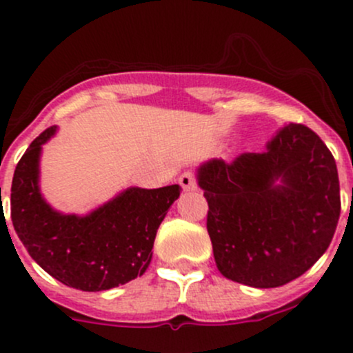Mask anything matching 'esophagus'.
Here are the masks:
<instances>
[{"label": "esophagus", "mask_w": 353, "mask_h": 353, "mask_svg": "<svg viewBox=\"0 0 353 353\" xmlns=\"http://www.w3.org/2000/svg\"><path fill=\"white\" fill-rule=\"evenodd\" d=\"M179 184L184 191H194L196 190V176L193 172H184L179 176Z\"/></svg>", "instance_id": "1"}]
</instances>
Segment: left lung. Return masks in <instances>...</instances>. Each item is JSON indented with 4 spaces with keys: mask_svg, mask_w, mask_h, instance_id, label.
<instances>
[{
    "mask_svg": "<svg viewBox=\"0 0 353 353\" xmlns=\"http://www.w3.org/2000/svg\"><path fill=\"white\" fill-rule=\"evenodd\" d=\"M216 268L256 288L285 285L328 249L340 219L333 155L304 124H287L261 154L198 167Z\"/></svg>",
    "mask_w": 353,
    "mask_h": 353,
    "instance_id": "1",
    "label": "left lung"
}]
</instances>
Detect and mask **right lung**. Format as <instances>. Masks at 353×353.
Masks as SVG:
<instances>
[{"instance_id": "add662e5", "label": "right lung", "mask_w": 353, "mask_h": 353, "mask_svg": "<svg viewBox=\"0 0 353 353\" xmlns=\"http://www.w3.org/2000/svg\"><path fill=\"white\" fill-rule=\"evenodd\" d=\"M58 128L42 131L17 163L12 183V222L28 254L68 287L101 292L147 272L157 229L179 198V184L128 188L88 215H65L39 188L42 145Z\"/></svg>"}]
</instances>
